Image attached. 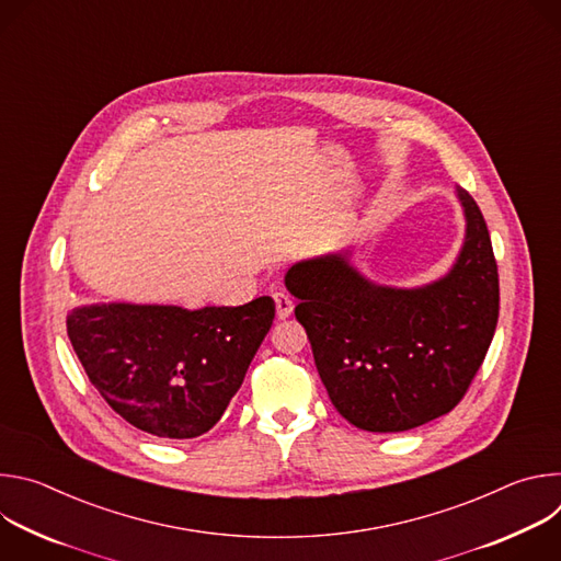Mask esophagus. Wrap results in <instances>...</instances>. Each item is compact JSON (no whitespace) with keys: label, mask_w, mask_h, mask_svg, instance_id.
Returning a JSON list of instances; mask_svg holds the SVG:
<instances>
[{"label":"esophagus","mask_w":561,"mask_h":561,"mask_svg":"<svg viewBox=\"0 0 561 561\" xmlns=\"http://www.w3.org/2000/svg\"><path fill=\"white\" fill-rule=\"evenodd\" d=\"M273 299H275L277 317H279V319L290 317V312H293V299H290V295H286V293H275Z\"/></svg>","instance_id":"esophagus-1"}]
</instances>
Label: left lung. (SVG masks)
Returning <instances> with one entry per match:
<instances>
[{
  "instance_id": "1",
  "label": "left lung",
  "mask_w": 561,
  "mask_h": 561,
  "mask_svg": "<svg viewBox=\"0 0 561 561\" xmlns=\"http://www.w3.org/2000/svg\"><path fill=\"white\" fill-rule=\"evenodd\" d=\"M466 242L453 271L424 288L375 286L344 255L299 262V299L314 366L353 426L402 433L450 413L484 364L500 314V277L482 210L457 188Z\"/></svg>"
}]
</instances>
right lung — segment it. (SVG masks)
<instances>
[{"instance_id": "1", "label": "right lung", "mask_w": 561, "mask_h": 561, "mask_svg": "<svg viewBox=\"0 0 561 561\" xmlns=\"http://www.w3.org/2000/svg\"><path fill=\"white\" fill-rule=\"evenodd\" d=\"M273 319L271 297L202 310L108 304L72 310L66 331L119 417L154 437L191 439L219 422Z\"/></svg>"}]
</instances>
